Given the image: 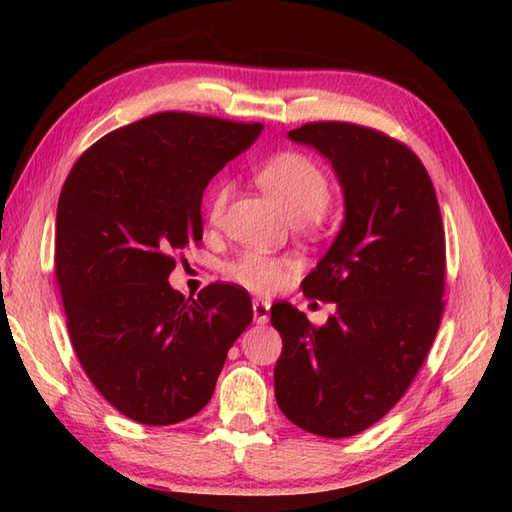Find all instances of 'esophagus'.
<instances>
[{"label":"esophagus","mask_w":512,"mask_h":512,"mask_svg":"<svg viewBox=\"0 0 512 512\" xmlns=\"http://www.w3.org/2000/svg\"><path fill=\"white\" fill-rule=\"evenodd\" d=\"M253 319L257 325H264L270 319V301L253 299Z\"/></svg>","instance_id":"obj_1"}]
</instances>
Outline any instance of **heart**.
<instances>
[{"label": "heart", "mask_w": 512, "mask_h": 512, "mask_svg": "<svg viewBox=\"0 0 512 512\" xmlns=\"http://www.w3.org/2000/svg\"><path fill=\"white\" fill-rule=\"evenodd\" d=\"M257 182L273 198L292 222L317 224L325 204L330 202V180L310 156L301 151H281L257 167ZM231 198V182L217 180L206 202L209 222L217 224ZM295 266L288 257L246 250L226 264V277L253 292H273Z\"/></svg>", "instance_id": "1"}]
</instances>
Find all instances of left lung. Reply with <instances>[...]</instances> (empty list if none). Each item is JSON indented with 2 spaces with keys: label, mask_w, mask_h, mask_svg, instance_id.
Here are the masks:
<instances>
[{
  "label": "left lung",
  "mask_w": 512,
  "mask_h": 512,
  "mask_svg": "<svg viewBox=\"0 0 512 512\" xmlns=\"http://www.w3.org/2000/svg\"><path fill=\"white\" fill-rule=\"evenodd\" d=\"M339 178L345 220L303 295L336 303L321 328L290 303L270 308L284 350L275 398L284 416L323 438H350L409 389L442 319L444 226L436 189L413 151L376 129L308 123L288 132Z\"/></svg>",
  "instance_id": "1"
}]
</instances>
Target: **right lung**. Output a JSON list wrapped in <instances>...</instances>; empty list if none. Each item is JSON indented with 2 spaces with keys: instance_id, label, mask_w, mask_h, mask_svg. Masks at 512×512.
Masks as SVG:
<instances>
[{
  "instance_id": "add662e5",
  "label": "right lung",
  "mask_w": 512,
  "mask_h": 512,
  "mask_svg": "<svg viewBox=\"0 0 512 512\" xmlns=\"http://www.w3.org/2000/svg\"><path fill=\"white\" fill-rule=\"evenodd\" d=\"M259 123L162 112L116 129L76 160L61 189L54 268L76 356L123 416L176 424L211 400L250 321L248 292L169 286L176 255L202 239V195Z\"/></svg>"
}]
</instances>
